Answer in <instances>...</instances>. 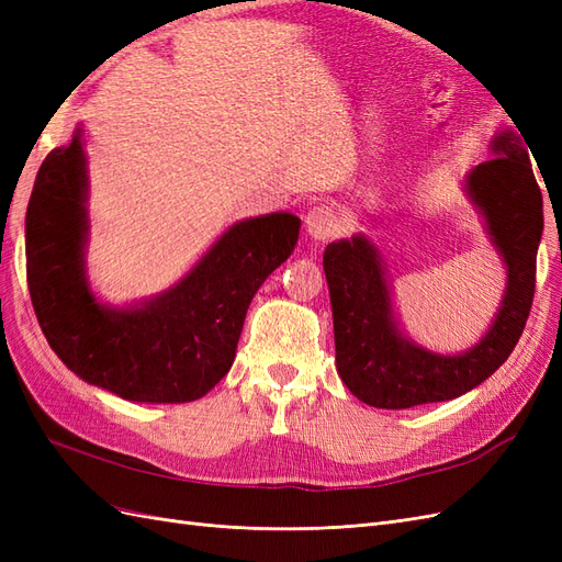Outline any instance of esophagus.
I'll return each mask as SVG.
<instances>
[{
  "instance_id": "obj_1",
  "label": "esophagus",
  "mask_w": 562,
  "mask_h": 562,
  "mask_svg": "<svg viewBox=\"0 0 562 562\" xmlns=\"http://www.w3.org/2000/svg\"><path fill=\"white\" fill-rule=\"evenodd\" d=\"M304 227H307L314 241H328L335 234H339L342 223H339L337 213L330 206H314L304 215Z\"/></svg>"
}]
</instances>
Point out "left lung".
<instances>
[{
  "label": "left lung",
  "instance_id": "left-lung-1",
  "mask_svg": "<svg viewBox=\"0 0 562 562\" xmlns=\"http://www.w3.org/2000/svg\"><path fill=\"white\" fill-rule=\"evenodd\" d=\"M520 135L514 128L499 131L490 143L495 157L464 180L508 277L490 330L464 353L429 351L398 330L382 258L363 234L333 241L323 252L337 372L359 401L386 411L450 401L479 386L512 356L532 310L543 232L541 190Z\"/></svg>",
  "mask_w": 562,
  "mask_h": 562
}]
</instances>
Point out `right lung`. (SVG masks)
<instances>
[{"mask_svg": "<svg viewBox=\"0 0 562 562\" xmlns=\"http://www.w3.org/2000/svg\"><path fill=\"white\" fill-rule=\"evenodd\" d=\"M89 176L81 128L44 159L25 215L27 288L50 349L75 375L138 403L196 401L236 356L248 304L291 258L300 217L232 225L173 288L138 307H108L83 269Z\"/></svg>", "mask_w": 562, "mask_h": 562, "instance_id": "right-lung-1", "label": "right lung"}]
</instances>
